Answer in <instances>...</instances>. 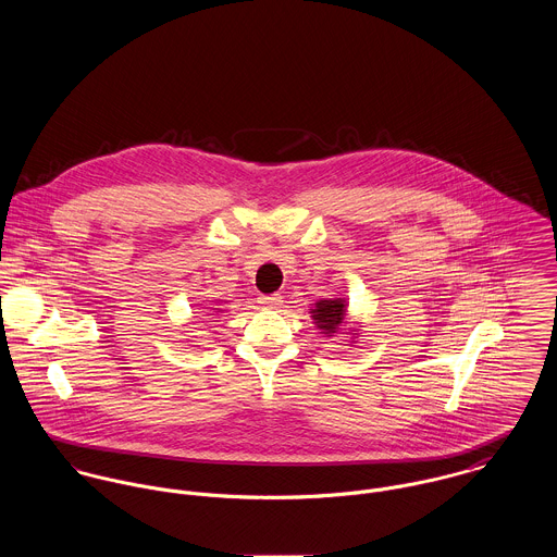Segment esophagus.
<instances>
[{"mask_svg":"<svg viewBox=\"0 0 557 557\" xmlns=\"http://www.w3.org/2000/svg\"><path fill=\"white\" fill-rule=\"evenodd\" d=\"M258 304H262L264 308L269 309H275V308H282V297L280 295H260L258 297Z\"/></svg>","mask_w":557,"mask_h":557,"instance_id":"obj_1","label":"esophagus"}]
</instances>
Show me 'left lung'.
Wrapping results in <instances>:
<instances>
[{"label":"left lung","instance_id":"left-lung-1","mask_svg":"<svg viewBox=\"0 0 557 557\" xmlns=\"http://www.w3.org/2000/svg\"><path fill=\"white\" fill-rule=\"evenodd\" d=\"M309 313L315 329L324 337H339V335H346L350 339L359 337V329L348 324V304L342 297L318 299L313 308L309 309Z\"/></svg>","mask_w":557,"mask_h":557}]
</instances>
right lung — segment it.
I'll return each instance as SVG.
<instances>
[{
	"mask_svg": "<svg viewBox=\"0 0 557 557\" xmlns=\"http://www.w3.org/2000/svg\"><path fill=\"white\" fill-rule=\"evenodd\" d=\"M213 309H218V311H222V309H220V308H213ZM211 315H213V313H211Z\"/></svg>",
	"mask_w": 557,
	"mask_h": 557,
	"instance_id": "right-lung-1",
	"label": "right lung"
}]
</instances>
